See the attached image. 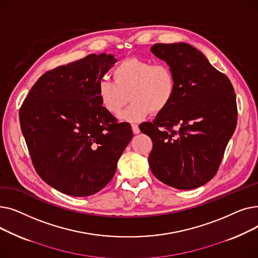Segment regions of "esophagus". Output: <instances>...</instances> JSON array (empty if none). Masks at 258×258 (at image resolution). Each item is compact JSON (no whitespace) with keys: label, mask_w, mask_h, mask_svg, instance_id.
<instances>
[{"label":"esophagus","mask_w":258,"mask_h":258,"mask_svg":"<svg viewBox=\"0 0 258 258\" xmlns=\"http://www.w3.org/2000/svg\"><path fill=\"white\" fill-rule=\"evenodd\" d=\"M132 130H133V133L135 134V135H137V134H139L140 133V128H139V126H138V124H132Z\"/></svg>","instance_id":"esophagus-1"}]
</instances>
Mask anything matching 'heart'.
Segmentation results:
<instances>
[{
    "mask_svg": "<svg viewBox=\"0 0 258 258\" xmlns=\"http://www.w3.org/2000/svg\"><path fill=\"white\" fill-rule=\"evenodd\" d=\"M112 76L114 81L98 80L97 96L102 107L113 116L120 114L130 97L131 104L120 116L126 121H139L152 111H164L177 93V78L164 62L126 58L114 67Z\"/></svg>",
    "mask_w": 258,
    "mask_h": 258,
    "instance_id": "1",
    "label": "heart"
}]
</instances>
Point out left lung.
I'll list each match as a JSON object with an SVG mask.
<instances>
[{"instance_id":"1","label":"left lung","mask_w":258,"mask_h":258,"mask_svg":"<svg viewBox=\"0 0 258 258\" xmlns=\"http://www.w3.org/2000/svg\"><path fill=\"white\" fill-rule=\"evenodd\" d=\"M151 50L173 70L177 93L153 122L139 125L153 141L148 163L164 184L181 190L198 188L218 172L235 131L233 86L190 45L155 44Z\"/></svg>"}]
</instances>
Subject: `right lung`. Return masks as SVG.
Returning <instances> with one entry per match:
<instances>
[{"label":"right lung","instance_id":"obj_1","mask_svg":"<svg viewBox=\"0 0 258 258\" xmlns=\"http://www.w3.org/2000/svg\"><path fill=\"white\" fill-rule=\"evenodd\" d=\"M90 54L44 73L20 108V123L32 164L56 190L88 197L110 182L133 138L127 122L102 107L97 83L116 62Z\"/></svg>","mask_w":258,"mask_h":258}]
</instances>
